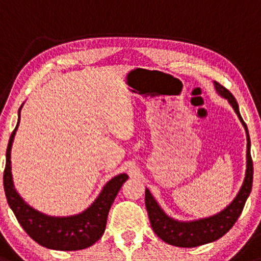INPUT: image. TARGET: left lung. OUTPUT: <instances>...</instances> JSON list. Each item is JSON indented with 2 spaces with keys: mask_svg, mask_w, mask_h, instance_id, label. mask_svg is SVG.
I'll use <instances>...</instances> for the list:
<instances>
[{
  "mask_svg": "<svg viewBox=\"0 0 261 261\" xmlns=\"http://www.w3.org/2000/svg\"><path fill=\"white\" fill-rule=\"evenodd\" d=\"M216 91L222 97L227 98L230 106L236 111L237 116L241 119L242 124L244 125L245 133H247V171H245L244 182L239 190L236 198L228 204L223 211L215 216H211L207 218H201L197 221L180 222L176 219L169 217L162 210V207L155 201L153 195L150 194L148 189H145V207L148 211L149 219L153 230L168 244L175 245L181 248H194L198 245L212 243L223 237L230 228L233 227L239 216H241L244 204L247 202L253 186V160L250 155V138H249V132L247 124L243 121L241 112H239L238 103L234 96L228 91L225 87L215 81Z\"/></svg>",
  "mask_w": 261,
  "mask_h": 261,
  "instance_id": "1",
  "label": "left lung"
}]
</instances>
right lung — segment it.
<instances>
[{
  "label": "right lung",
  "instance_id": "add662e5",
  "mask_svg": "<svg viewBox=\"0 0 261 261\" xmlns=\"http://www.w3.org/2000/svg\"><path fill=\"white\" fill-rule=\"evenodd\" d=\"M22 106L18 110V122L11 134L6 151L4 186L8 204L25 233L42 247L55 250H81L91 247L105 233L108 212L128 175L119 174L111 178L91 206L79 215L53 217L34 210L16 191L11 171V149L19 124Z\"/></svg>",
  "mask_w": 261,
  "mask_h": 261
}]
</instances>
